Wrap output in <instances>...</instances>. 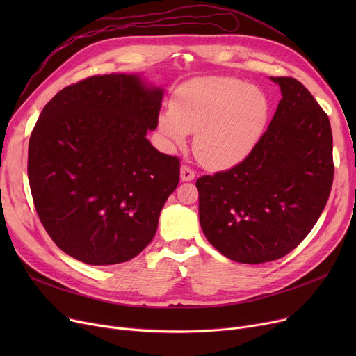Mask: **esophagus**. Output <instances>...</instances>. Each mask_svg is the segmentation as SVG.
<instances>
[{
  "label": "esophagus",
  "mask_w": 356,
  "mask_h": 356,
  "mask_svg": "<svg viewBox=\"0 0 356 356\" xmlns=\"http://www.w3.org/2000/svg\"><path fill=\"white\" fill-rule=\"evenodd\" d=\"M195 176H196V173H195V170H193V168H192L191 165L183 164V165L180 167V179H181L183 181H191V180L195 179Z\"/></svg>",
  "instance_id": "1"
}]
</instances>
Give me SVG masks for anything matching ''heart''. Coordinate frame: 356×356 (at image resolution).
I'll return each mask as SVG.
<instances>
[{
    "label": "heart",
    "mask_w": 356,
    "mask_h": 356,
    "mask_svg": "<svg viewBox=\"0 0 356 356\" xmlns=\"http://www.w3.org/2000/svg\"><path fill=\"white\" fill-rule=\"evenodd\" d=\"M270 102L258 86L234 78L209 76L177 89L170 112L160 117L163 134L181 147L195 136V153L211 168H228L244 160L258 143Z\"/></svg>",
    "instance_id": "obj_1"
}]
</instances>
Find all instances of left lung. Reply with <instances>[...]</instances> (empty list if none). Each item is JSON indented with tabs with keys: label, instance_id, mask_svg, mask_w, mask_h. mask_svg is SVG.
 I'll list each match as a JSON object with an SVG mask.
<instances>
[{
	"label": "left lung",
	"instance_id": "8db88e82",
	"mask_svg": "<svg viewBox=\"0 0 356 356\" xmlns=\"http://www.w3.org/2000/svg\"><path fill=\"white\" fill-rule=\"evenodd\" d=\"M271 81L283 98L252 152L196 181L204 236L242 264L268 263L293 251L322 215L333 183L327 114L297 79Z\"/></svg>",
	"mask_w": 356,
	"mask_h": 356
}]
</instances>
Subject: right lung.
Wrapping results in <instances>:
<instances>
[{
	"mask_svg": "<svg viewBox=\"0 0 356 356\" xmlns=\"http://www.w3.org/2000/svg\"><path fill=\"white\" fill-rule=\"evenodd\" d=\"M163 90L136 74L90 76L46 104L29 143L27 173L44 229L90 266L137 257L156 235L180 160L145 138Z\"/></svg>",
	"mask_w": 356,
	"mask_h": 356,
	"instance_id": "obj_1",
	"label": "right lung"
}]
</instances>
